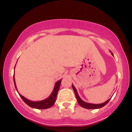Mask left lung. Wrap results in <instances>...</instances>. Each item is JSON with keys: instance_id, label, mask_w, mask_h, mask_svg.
Returning a JSON list of instances; mask_svg holds the SVG:
<instances>
[{"instance_id": "8db88e82", "label": "left lung", "mask_w": 132, "mask_h": 132, "mask_svg": "<svg viewBox=\"0 0 132 132\" xmlns=\"http://www.w3.org/2000/svg\"><path fill=\"white\" fill-rule=\"evenodd\" d=\"M111 54H112V55L113 56V53H111ZM72 89H73L74 91H75L76 97V99H77V101H78V104H79V105H81L82 107H83V108L87 109H95L101 108V107H104V106H105L106 104H107V103L109 102V101L110 100V99H111V98H110V99H109V100H107V101H105V102L102 103V104H90V103L86 102H84V101H83L81 99V97H80L79 96V95H78V92H77L76 89V87H75V86H74L73 84H72Z\"/></svg>"}]
</instances>
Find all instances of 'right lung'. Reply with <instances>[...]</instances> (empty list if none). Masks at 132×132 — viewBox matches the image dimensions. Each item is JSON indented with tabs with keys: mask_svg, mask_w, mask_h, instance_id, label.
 <instances>
[{
	"mask_svg": "<svg viewBox=\"0 0 132 132\" xmlns=\"http://www.w3.org/2000/svg\"><path fill=\"white\" fill-rule=\"evenodd\" d=\"M61 80L62 79L59 80L58 81H57L55 83L53 90L52 93L51 94V95H50L48 98L43 100V101H31L27 99V98H25V97H23V95H21L19 93L16 86L15 81V77L14 75H13V82H14L15 87L16 90H17L18 93H19V95L21 97V98H22L23 101H24V102H25V104H27L28 106H30V107H32V108L35 109H48L50 108V107H52V106L54 105V104L55 103L56 99L57 92H58L59 89H60V84H61Z\"/></svg>",
	"mask_w": 132,
	"mask_h": 132,
	"instance_id": "1",
	"label": "right lung"
}]
</instances>
